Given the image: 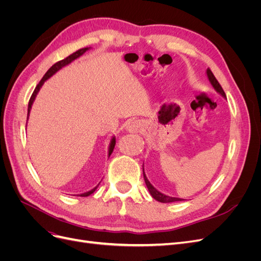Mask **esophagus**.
Listing matches in <instances>:
<instances>
[{
	"label": "esophagus",
	"mask_w": 261,
	"mask_h": 261,
	"mask_svg": "<svg viewBox=\"0 0 261 261\" xmlns=\"http://www.w3.org/2000/svg\"><path fill=\"white\" fill-rule=\"evenodd\" d=\"M125 129L132 134L140 133L141 129H143V124H141L139 120H129L125 124Z\"/></svg>",
	"instance_id": "esophagus-1"
}]
</instances>
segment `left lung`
I'll return each instance as SVG.
<instances>
[{"label": "left lung", "mask_w": 261, "mask_h": 261, "mask_svg": "<svg viewBox=\"0 0 261 261\" xmlns=\"http://www.w3.org/2000/svg\"><path fill=\"white\" fill-rule=\"evenodd\" d=\"M206 74H207V77H208V80H209L211 86L213 87V88H215V90H216L219 94H221V96H222L223 98L226 99V96H225V93H224V91H223V89H222V87H221V85H220L219 82L217 81V78L215 77V75L212 74V72H211V70H210L209 68L206 70ZM143 173H144L145 183H146V186H147V188H148V191H149L150 195L152 196V198L155 199L156 201L167 203V202H175V201H183V200H186V199H183V198H177V197H172V196H168V195H165V194H162L161 192L158 191L156 188H154V187L152 186V184L150 183V181L148 180V178H147V176H146V174H145L144 164H143Z\"/></svg>", "instance_id": "1"}]
</instances>
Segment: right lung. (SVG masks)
<instances>
[{
  "instance_id": "1",
  "label": "right lung",
  "mask_w": 261,
  "mask_h": 261,
  "mask_svg": "<svg viewBox=\"0 0 261 261\" xmlns=\"http://www.w3.org/2000/svg\"><path fill=\"white\" fill-rule=\"evenodd\" d=\"M89 49H90V48H84V49L78 50V51H76L75 53L70 54L69 57H67L66 59L62 60V61H59L58 63H55L54 65H52V66L49 68V70L44 74V76H43L42 80L40 81V83H39V84L37 85V87H36V89H35L34 93L31 94L30 100H29V103H28V114H27V115H28V117H29V113H30L31 107H33L34 101H35V99H36V97H37V94H38L39 90H40V88L42 87V85L44 84V82H45V81H48L50 77H52V76H53L55 73H57L58 70H60L62 67H64V66H66V65H68L69 63H72L74 60H76V59H78L80 57H82V55H83L86 51H88ZM26 127H27V125H26ZM114 146H115V137L113 136V137L111 138V141H110V145H109V153H108V154H109V156L111 155V153H112V151H113V149H114ZM99 184H100V183H99ZM99 184H98L96 187H93L92 189H90V191L81 194L80 196H81V197H87V196L91 195V194H92V193H93L94 191H96V189L98 188Z\"/></svg>"
}]
</instances>
